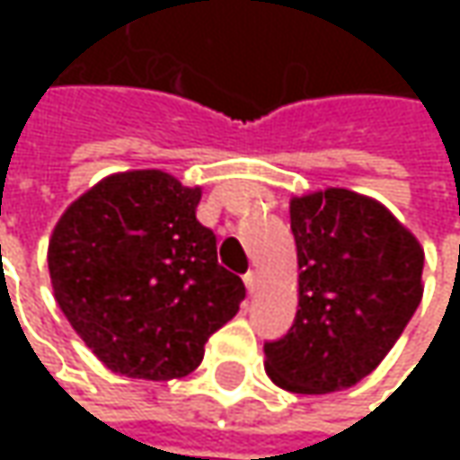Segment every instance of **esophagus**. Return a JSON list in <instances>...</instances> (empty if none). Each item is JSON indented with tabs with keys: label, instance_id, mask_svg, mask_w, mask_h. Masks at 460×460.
Masks as SVG:
<instances>
[{
	"label": "esophagus",
	"instance_id": "obj_1",
	"mask_svg": "<svg viewBox=\"0 0 460 460\" xmlns=\"http://www.w3.org/2000/svg\"><path fill=\"white\" fill-rule=\"evenodd\" d=\"M243 281H245V289H248V294H253L258 289V274H256V271H248V274L243 276Z\"/></svg>",
	"mask_w": 460,
	"mask_h": 460
}]
</instances>
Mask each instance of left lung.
I'll return each mask as SVG.
<instances>
[{
    "label": "left lung",
    "instance_id": "1",
    "mask_svg": "<svg viewBox=\"0 0 460 460\" xmlns=\"http://www.w3.org/2000/svg\"><path fill=\"white\" fill-rule=\"evenodd\" d=\"M299 261V309L266 371L294 394H330L368 376L422 299L425 253L379 202L348 189L289 207Z\"/></svg>",
    "mask_w": 460,
    "mask_h": 460
}]
</instances>
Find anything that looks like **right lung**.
Returning a JSON list of instances; mask_svg holds the SVG:
<instances>
[{
  "label": "right lung",
  "mask_w": 460,
  "mask_h": 460,
  "mask_svg": "<svg viewBox=\"0 0 460 460\" xmlns=\"http://www.w3.org/2000/svg\"><path fill=\"white\" fill-rule=\"evenodd\" d=\"M202 191L164 171L115 173L66 209L48 245L56 302L119 376L191 374L204 343L235 317L245 287L217 263L197 220Z\"/></svg>",
  "instance_id": "1"
}]
</instances>
